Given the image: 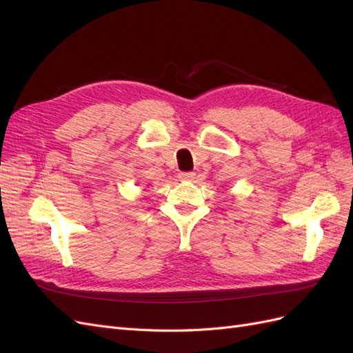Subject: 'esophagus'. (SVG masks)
<instances>
[{
    "mask_svg": "<svg viewBox=\"0 0 353 353\" xmlns=\"http://www.w3.org/2000/svg\"><path fill=\"white\" fill-rule=\"evenodd\" d=\"M178 178H179L181 181H191V179L196 178V174H194V172H181V174L178 175Z\"/></svg>",
    "mask_w": 353,
    "mask_h": 353,
    "instance_id": "esophagus-1",
    "label": "esophagus"
}]
</instances>
